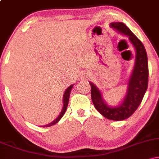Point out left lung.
Listing matches in <instances>:
<instances>
[{
  "instance_id": "obj_1",
  "label": "left lung",
  "mask_w": 159,
  "mask_h": 159,
  "mask_svg": "<svg viewBox=\"0 0 159 159\" xmlns=\"http://www.w3.org/2000/svg\"><path fill=\"white\" fill-rule=\"evenodd\" d=\"M110 26L129 37L136 51L135 63L128 83L126 94L119 106L111 107L107 105L101 91L92 82H90L91 98L96 109L102 116L108 120L120 121L132 116L142 102L148 87V60L143 43L125 24L112 22Z\"/></svg>"
}]
</instances>
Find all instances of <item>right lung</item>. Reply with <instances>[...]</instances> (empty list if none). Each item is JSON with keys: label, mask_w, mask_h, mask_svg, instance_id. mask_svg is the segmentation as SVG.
Returning <instances> with one entry per match:
<instances>
[{"label": "right lung", "mask_w": 159, "mask_h": 159, "mask_svg": "<svg viewBox=\"0 0 159 159\" xmlns=\"http://www.w3.org/2000/svg\"><path fill=\"white\" fill-rule=\"evenodd\" d=\"M72 87H73V85H71L69 86V87H68V88L66 89L65 91L64 94H63V109H62L61 114H59V116H57V117L56 118L55 120H54V121H52V123H50L49 124H48V125H43V127H49V126H52V125H54V124H56L57 123L58 121H59L61 119L62 116H63L65 114L66 111V108H67V105H68V103H69V95H70V92L71 90H72Z\"/></svg>", "instance_id": "add662e5"}]
</instances>
